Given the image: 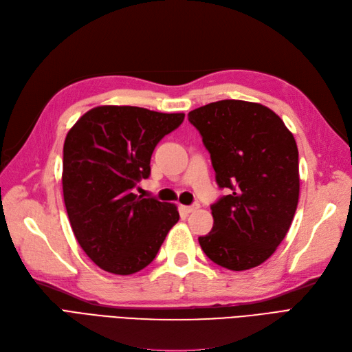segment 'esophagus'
I'll return each instance as SVG.
<instances>
[{
  "label": "esophagus",
  "mask_w": 352,
  "mask_h": 352,
  "mask_svg": "<svg viewBox=\"0 0 352 352\" xmlns=\"http://www.w3.org/2000/svg\"><path fill=\"white\" fill-rule=\"evenodd\" d=\"M197 209H199V206H197V204H194V206H179V210H181V213H184V214L192 213L194 210H197Z\"/></svg>",
  "instance_id": "obj_1"
}]
</instances>
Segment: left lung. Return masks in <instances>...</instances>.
<instances>
[{"instance_id": "1", "label": "left lung", "mask_w": 352, "mask_h": 352, "mask_svg": "<svg viewBox=\"0 0 352 352\" xmlns=\"http://www.w3.org/2000/svg\"><path fill=\"white\" fill-rule=\"evenodd\" d=\"M228 196L210 206L213 228L199 238L220 267L261 265L289 232L298 203V151L280 117L258 102L222 100L188 113Z\"/></svg>"}]
</instances>
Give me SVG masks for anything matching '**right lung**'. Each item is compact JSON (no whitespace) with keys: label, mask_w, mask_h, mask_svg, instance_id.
Here are the masks:
<instances>
[{"label":"right lung","mask_w":352,"mask_h":352,"mask_svg":"<svg viewBox=\"0 0 352 352\" xmlns=\"http://www.w3.org/2000/svg\"><path fill=\"white\" fill-rule=\"evenodd\" d=\"M183 113L132 106L87 111L63 143V200L74 235L91 261L117 276L149 265L179 219L177 206L132 190L151 174L160 140Z\"/></svg>","instance_id":"obj_1"}]
</instances>
